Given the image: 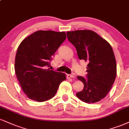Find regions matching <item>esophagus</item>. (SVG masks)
<instances>
[{
  "instance_id": "obj_1",
  "label": "esophagus",
  "mask_w": 129,
  "mask_h": 129,
  "mask_svg": "<svg viewBox=\"0 0 129 129\" xmlns=\"http://www.w3.org/2000/svg\"><path fill=\"white\" fill-rule=\"evenodd\" d=\"M75 76L73 75V74H67V78L69 79V78H73Z\"/></svg>"
}]
</instances>
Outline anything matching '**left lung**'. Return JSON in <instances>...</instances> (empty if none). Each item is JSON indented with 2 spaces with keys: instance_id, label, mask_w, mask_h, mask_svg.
Returning a JSON list of instances; mask_svg holds the SVG:
<instances>
[{
  "instance_id": "8db88e82",
  "label": "left lung",
  "mask_w": 129,
  "mask_h": 129,
  "mask_svg": "<svg viewBox=\"0 0 129 129\" xmlns=\"http://www.w3.org/2000/svg\"><path fill=\"white\" fill-rule=\"evenodd\" d=\"M67 35L79 59L88 62L86 77L77 76L84 88L76 96L85 103L98 102L106 97L115 80L117 64L112 48L92 30L71 31Z\"/></svg>"
}]
</instances>
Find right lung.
<instances>
[{
  "label": "right lung",
  "instance_id": "add662e5",
  "mask_svg": "<svg viewBox=\"0 0 129 129\" xmlns=\"http://www.w3.org/2000/svg\"><path fill=\"white\" fill-rule=\"evenodd\" d=\"M64 32L38 30L20 43L15 59V71L27 97L38 102L53 97L65 74L49 69L52 56L66 39Z\"/></svg>",
  "mask_w": 129,
  "mask_h": 129
}]
</instances>
